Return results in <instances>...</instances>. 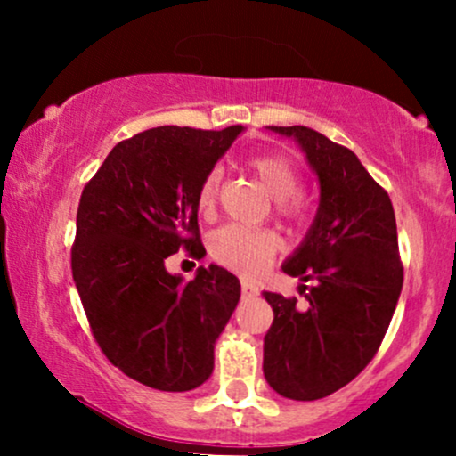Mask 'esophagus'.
<instances>
[{
	"label": "esophagus",
	"mask_w": 456,
	"mask_h": 456,
	"mask_svg": "<svg viewBox=\"0 0 456 456\" xmlns=\"http://www.w3.org/2000/svg\"><path fill=\"white\" fill-rule=\"evenodd\" d=\"M257 294V287H253L250 282H242V297H255Z\"/></svg>",
	"instance_id": "esophagus-1"
}]
</instances>
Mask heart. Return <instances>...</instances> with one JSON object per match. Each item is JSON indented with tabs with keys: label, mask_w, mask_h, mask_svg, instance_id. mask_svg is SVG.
<instances>
[{
	"label": "heart",
	"mask_w": 456,
	"mask_h": 456,
	"mask_svg": "<svg viewBox=\"0 0 456 456\" xmlns=\"http://www.w3.org/2000/svg\"><path fill=\"white\" fill-rule=\"evenodd\" d=\"M250 169L268 195L279 201L281 214L285 216H302V201L296 195L300 188V175L296 167L285 156L264 154L250 160ZM218 186H221V169H210L201 180L197 191V208L201 214H210L216 206ZM279 250V238L272 232H250L238 224H224L210 238L212 257L224 268L242 276H257L268 268L272 257Z\"/></svg>",
	"instance_id": "1"
}]
</instances>
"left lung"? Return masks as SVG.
Masks as SVG:
<instances>
[{"label":"left lung","instance_id":"obj_1","mask_svg":"<svg viewBox=\"0 0 456 456\" xmlns=\"http://www.w3.org/2000/svg\"><path fill=\"white\" fill-rule=\"evenodd\" d=\"M268 130L305 151L317 175L319 208L282 264L285 274L313 282L308 306L264 291L274 311L264 337V375L285 399L317 401L373 360L390 326L403 287L395 210L352 150L306 126Z\"/></svg>","mask_w":456,"mask_h":456}]
</instances>
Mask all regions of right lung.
<instances>
[{
    "label": "right lung",
    "mask_w": 456,
    "mask_h": 456,
    "mask_svg": "<svg viewBox=\"0 0 456 456\" xmlns=\"http://www.w3.org/2000/svg\"><path fill=\"white\" fill-rule=\"evenodd\" d=\"M242 126L143 130L109 151L83 188L72 279L102 354L128 378L165 392L199 388L240 300V281L199 265L184 282L165 268L186 248L201 259L197 191Z\"/></svg>",
    "instance_id": "add662e5"
}]
</instances>
